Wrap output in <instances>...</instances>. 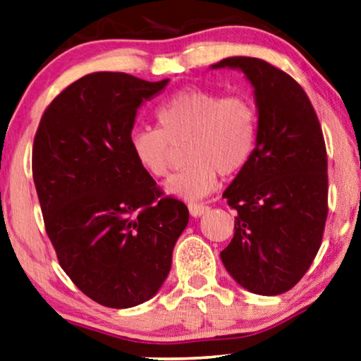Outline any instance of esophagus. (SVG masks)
I'll list each match as a JSON object with an SVG mask.
<instances>
[{
    "instance_id": "34e87169",
    "label": "esophagus",
    "mask_w": 361,
    "mask_h": 361,
    "mask_svg": "<svg viewBox=\"0 0 361 361\" xmlns=\"http://www.w3.org/2000/svg\"><path fill=\"white\" fill-rule=\"evenodd\" d=\"M188 209H190V214L192 217H201V215H204L209 211L206 204H201V202H190L188 204Z\"/></svg>"
}]
</instances>
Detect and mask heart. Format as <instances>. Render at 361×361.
Wrapping results in <instances>:
<instances>
[{
  "label": "heart",
  "instance_id": "heart-1",
  "mask_svg": "<svg viewBox=\"0 0 361 361\" xmlns=\"http://www.w3.org/2000/svg\"><path fill=\"white\" fill-rule=\"evenodd\" d=\"M159 129H133L129 149L144 173L169 175L176 149L188 166L166 181L171 196L196 201L217 186L219 173L236 175L250 162L257 139V111L246 95L183 89L155 110Z\"/></svg>",
  "mask_w": 361,
  "mask_h": 361
}]
</instances>
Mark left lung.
<instances>
[{
  "label": "left lung",
  "mask_w": 361,
  "mask_h": 361,
  "mask_svg": "<svg viewBox=\"0 0 361 361\" xmlns=\"http://www.w3.org/2000/svg\"><path fill=\"white\" fill-rule=\"evenodd\" d=\"M255 87L257 139L250 162L225 190L235 233L220 252L241 287L281 295L318 255L327 219V154L318 115L301 85L259 58H225Z\"/></svg>",
  "instance_id": "obj_1"
}]
</instances>
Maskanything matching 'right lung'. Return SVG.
Segmentation results:
<instances>
[{
	"label": "right lung",
	"instance_id": "add662e5",
	"mask_svg": "<svg viewBox=\"0 0 361 361\" xmlns=\"http://www.w3.org/2000/svg\"><path fill=\"white\" fill-rule=\"evenodd\" d=\"M166 84L87 74L53 99L35 133L32 173L58 262L109 308H131L159 292L190 220L129 149L139 105Z\"/></svg>",
	"mask_w": 361,
	"mask_h": 361
}]
</instances>
